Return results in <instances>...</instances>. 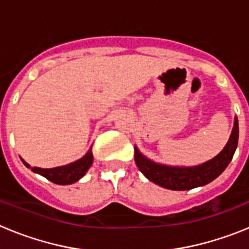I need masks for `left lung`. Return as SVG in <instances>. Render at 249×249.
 I'll list each match as a JSON object with an SVG mask.
<instances>
[{"label": "left lung", "instance_id": "obj_1", "mask_svg": "<svg viewBox=\"0 0 249 249\" xmlns=\"http://www.w3.org/2000/svg\"><path fill=\"white\" fill-rule=\"evenodd\" d=\"M238 120L234 123L230 140L218 155L197 166H168L158 163L141 153L135 146V160L147 179L158 186L172 191H188L211 183L227 168L238 144Z\"/></svg>", "mask_w": 249, "mask_h": 249}]
</instances>
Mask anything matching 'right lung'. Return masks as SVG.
I'll list each match as a JSON object with an SVG mask.
<instances>
[{
  "instance_id": "obj_1",
  "label": "right lung",
  "mask_w": 249,
  "mask_h": 249,
  "mask_svg": "<svg viewBox=\"0 0 249 249\" xmlns=\"http://www.w3.org/2000/svg\"><path fill=\"white\" fill-rule=\"evenodd\" d=\"M22 160V158H21ZM27 168L32 169V172L38 173L56 184H72L86 175L93 162V155H92V146L87 151L85 156L80 160H74L72 163H68L66 166L54 167V168H39V167H31L26 160H22Z\"/></svg>"
}]
</instances>
